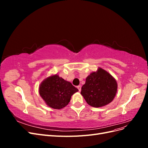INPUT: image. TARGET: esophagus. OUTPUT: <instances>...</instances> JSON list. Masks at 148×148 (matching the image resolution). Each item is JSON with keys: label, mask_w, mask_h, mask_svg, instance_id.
Returning a JSON list of instances; mask_svg holds the SVG:
<instances>
[{"label": "esophagus", "mask_w": 148, "mask_h": 148, "mask_svg": "<svg viewBox=\"0 0 148 148\" xmlns=\"http://www.w3.org/2000/svg\"><path fill=\"white\" fill-rule=\"evenodd\" d=\"M77 88L78 89L79 91H81V89H82V87H81V86H77Z\"/></svg>", "instance_id": "obj_1"}]
</instances>
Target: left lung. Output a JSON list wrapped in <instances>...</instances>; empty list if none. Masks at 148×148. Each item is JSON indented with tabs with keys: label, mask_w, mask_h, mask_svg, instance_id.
Wrapping results in <instances>:
<instances>
[{
	"label": "left lung",
	"mask_w": 148,
	"mask_h": 148,
	"mask_svg": "<svg viewBox=\"0 0 148 148\" xmlns=\"http://www.w3.org/2000/svg\"><path fill=\"white\" fill-rule=\"evenodd\" d=\"M117 90L115 79L106 70L99 69L86 78L81 94L89 106L99 107L112 101Z\"/></svg>",
	"instance_id": "8db88e82"
}]
</instances>
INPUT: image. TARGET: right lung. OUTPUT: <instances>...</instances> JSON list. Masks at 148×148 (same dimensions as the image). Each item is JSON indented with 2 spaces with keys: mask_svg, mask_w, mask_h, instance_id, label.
<instances>
[{
  "mask_svg": "<svg viewBox=\"0 0 148 148\" xmlns=\"http://www.w3.org/2000/svg\"><path fill=\"white\" fill-rule=\"evenodd\" d=\"M78 89L71 83L56 75L46 78L40 85L39 95L46 104L55 109L68 105L71 97Z\"/></svg>",
  "mask_w": 148,
  "mask_h": 148,
  "instance_id": "right-lung-1",
  "label": "right lung"
}]
</instances>
